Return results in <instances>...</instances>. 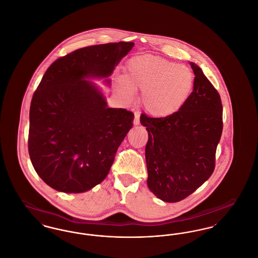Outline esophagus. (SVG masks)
Returning a JSON list of instances; mask_svg holds the SVG:
<instances>
[{"mask_svg":"<svg viewBox=\"0 0 258 258\" xmlns=\"http://www.w3.org/2000/svg\"><path fill=\"white\" fill-rule=\"evenodd\" d=\"M140 123V112L139 111H136L135 112V120H134V123L135 125L139 124Z\"/></svg>","mask_w":258,"mask_h":258,"instance_id":"1","label":"esophagus"}]
</instances>
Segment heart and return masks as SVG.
Wrapping results in <instances>:
<instances>
[{
	"mask_svg": "<svg viewBox=\"0 0 258 258\" xmlns=\"http://www.w3.org/2000/svg\"><path fill=\"white\" fill-rule=\"evenodd\" d=\"M126 98L142 91L141 101L148 114L155 118H168L180 110L190 98L195 75L185 66L160 56L145 54L126 62L123 79L117 81Z\"/></svg>",
	"mask_w": 258,
	"mask_h": 258,
	"instance_id": "b5f03b06",
	"label": "heart"
}]
</instances>
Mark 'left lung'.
Masks as SVG:
<instances>
[{"mask_svg":"<svg viewBox=\"0 0 258 258\" xmlns=\"http://www.w3.org/2000/svg\"><path fill=\"white\" fill-rule=\"evenodd\" d=\"M190 66L195 87L184 106L164 119L140 116L149 135L148 187L165 202L183 200L211 177L222 134L220 94L197 64Z\"/></svg>","mask_w":258,"mask_h":258,"instance_id":"1","label":"left lung"}]
</instances>
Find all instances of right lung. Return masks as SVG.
<instances>
[{
    "instance_id": "right-lung-1",
    "label": "right lung",
    "mask_w": 258,
    "mask_h": 258,
    "mask_svg": "<svg viewBox=\"0 0 258 258\" xmlns=\"http://www.w3.org/2000/svg\"><path fill=\"white\" fill-rule=\"evenodd\" d=\"M134 45L120 41L75 50L43 75L31 101L28 149L37 175L54 189L84 192L107 176L135 115L108 108L86 78L110 76Z\"/></svg>"
}]
</instances>
